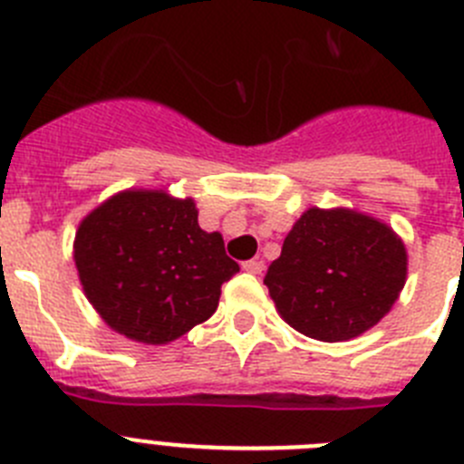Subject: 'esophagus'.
<instances>
[{"instance_id":"esophagus-1","label":"esophagus","mask_w":464,"mask_h":464,"mask_svg":"<svg viewBox=\"0 0 464 464\" xmlns=\"http://www.w3.org/2000/svg\"><path fill=\"white\" fill-rule=\"evenodd\" d=\"M241 269L248 274H262V269H265V262L262 260H246L244 265H241Z\"/></svg>"}]
</instances>
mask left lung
Returning <instances> with one entry per match:
<instances>
[{
	"label": "left lung",
	"instance_id": "obj_1",
	"mask_svg": "<svg viewBox=\"0 0 464 464\" xmlns=\"http://www.w3.org/2000/svg\"><path fill=\"white\" fill-rule=\"evenodd\" d=\"M407 265L404 241L383 220L311 207L283 241L265 285L290 327L318 342H348L392 309Z\"/></svg>",
	"mask_w": 464,
	"mask_h": 464
}]
</instances>
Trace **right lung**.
<instances>
[{"label":"right lung","instance_id":"right-lung-1","mask_svg":"<svg viewBox=\"0 0 464 464\" xmlns=\"http://www.w3.org/2000/svg\"><path fill=\"white\" fill-rule=\"evenodd\" d=\"M192 197L130 188L85 216L73 239L79 281L122 337L162 346L211 318L220 285L239 272L220 232L197 223Z\"/></svg>","mask_w":464,"mask_h":464}]
</instances>
